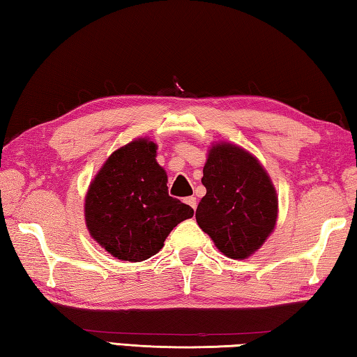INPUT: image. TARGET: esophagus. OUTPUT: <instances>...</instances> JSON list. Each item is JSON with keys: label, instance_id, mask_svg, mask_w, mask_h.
<instances>
[{"label": "esophagus", "instance_id": "1", "mask_svg": "<svg viewBox=\"0 0 357 357\" xmlns=\"http://www.w3.org/2000/svg\"><path fill=\"white\" fill-rule=\"evenodd\" d=\"M184 202H185L187 204H189V206H190L192 209H197V198H195V197H187Z\"/></svg>", "mask_w": 357, "mask_h": 357}]
</instances>
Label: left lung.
<instances>
[{
	"label": "left lung",
	"mask_w": 357,
	"mask_h": 357,
	"mask_svg": "<svg viewBox=\"0 0 357 357\" xmlns=\"http://www.w3.org/2000/svg\"><path fill=\"white\" fill-rule=\"evenodd\" d=\"M206 195L197 223L227 257L243 259L261 247L275 227L277 195L268 173L247 151L217 144L203 168Z\"/></svg>",
	"instance_id": "left-lung-1"
}]
</instances>
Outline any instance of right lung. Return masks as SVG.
I'll use <instances>...</instances> for the list:
<instances>
[{"label": "right lung", "mask_w": 357, "mask_h": 357, "mask_svg": "<svg viewBox=\"0 0 357 357\" xmlns=\"http://www.w3.org/2000/svg\"><path fill=\"white\" fill-rule=\"evenodd\" d=\"M155 144L135 140L108 157L89 185L84 217L91 236L118 259L155 255L172 229L193 215L189 204L168 195L167 173Z\"/></svg>", "instance_id": "right-lung-1"}]
</instances>
